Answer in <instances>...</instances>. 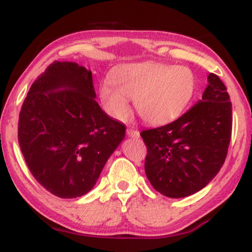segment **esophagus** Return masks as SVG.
I'll use <instances>...</instances> for the list:
<instances>
[{
  "label": "esophagus",
  "mask_w": 252,
  "mask_h": 252,
  "mask_svg": "<svg viewBox=\"0 0 252 252\" xmlns=\"http://www.w3.org/2000/svg\"><path fill=\"white\" fill-rule=\"evenodd\" d=\"M126 134H128L129 137H132V138L140 137V132H138L137 130H135V129H128V130H126Z\"/></svg>",
  "instance_id": "esophagus-1"
}]
</instances>
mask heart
Returning <instances> with one entry per match:
<instances>
[{
  "instance_id": "heart-1",
  "label": "heart",
  "mask_w": 252,
  "mask_h": 252,
  "mask_svg": "<svg viewBox=\"0 0 252 252\" xmlns=\"http://www.w3.org/2000/svg\"><path fill=\"white\" fill-rule=\"evenodd\" d=\"M111 81L100 85L103 105L117 120H126L130 112L129 99L146 123L164 126L175 121L194 96L196 79L185 66L158 63H140L120 67Z\"/></svg>"
}]
</instances>
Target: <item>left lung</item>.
I'll return each instance as SVG.
<instances>
[{
    "label": "left lung",
    "instance_id": "1",
    "mask_svg": "<svg viewBox=\"0 0 252 252\" xmlns=\"http://www.w3.org/2000/svg\"><path fill=\"white\" fill-rule=\"evenodd\" d=\"M202 98L174 122L141 132L147 146L144 170L162 195L185 198L218 174L227 155L232 104L218 76L210 73Z\"/></svg>",
    "mask_w": 252,
    "mask_h": 252
}]
</instances>
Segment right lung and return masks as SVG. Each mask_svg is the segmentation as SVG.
Returning a JSON list of instances; mask_svg holds the SVG:
<instances>
[{"label":"right lung","mask_w":252,"mask_h":252,"mask_svg":"<svg viewBox=\"0 0 252 252\" xmlns=\"http://www.w3.org/2000/svg\"><path fill=\"white\" fill-rule=\"evenodd\" d=\"M92 72L54 62L32 84L19 118V144L36 181L59 198L90 192L122 142L126 126L96 102Z\"/></svg>","instance_id":"add662e5"}]
</instances>
